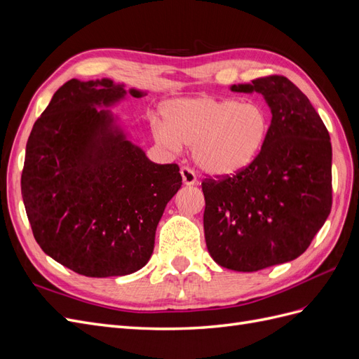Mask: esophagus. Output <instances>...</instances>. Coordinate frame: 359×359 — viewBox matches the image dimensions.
I'll list each match as a JSON object with an SVG mask.
<instances>
[{
    "instance_id": "esophagus-1",
    "label": "esophagus",
    "mask_w": 359,
    "mask_h": 359,
    "mask_svg": "<svg viewBox=\"0 0 359 359\" xmlns=\"http://www.w3.org/2000/svg\"><path fill=\"white\" fill-rule=\"evenodd\" d=\"M181 177H182V182L186 184V186H193V184H196V173H194V170L190 169L189 166L181 168Z\"/></svg>"
}]
</instances>
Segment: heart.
I'll list each match as a JSON object with an SVG mask.
<instances>
[{"mask_svg": "<svg viewBox=\"0 0 359 359\" xmlns=\"http://www.w3.org/2000/svg\"><path fill=\"white\" fill-rule=\"evenodd\" d=\"M165 122L153 121L154 137L163 148H193L196 165L214 177H232L247 169L262 149L269 121L256 103L196 97L170 102Z\"/></svg>", "mask_w": 359, "mask_h": 359, "instance_id": "b5f03b06", "label": "heart"}]
</instances>
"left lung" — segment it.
Returning a JSON list of instances; mask_svg holds the SVG:
<instances>
[{"label": "left lung", "instance_id": "left-lung-1", "mask_svg": "<svg viewBox=\"0 0 359 359\" xmlns=\"http://www.w3.org/2000/svg\"><path fill=\"white\" fill-rule=\"evenodd\" d=\"M232 91L262 94L273 119L252 165L202 181L203 231L217 264L253 273L301 256L328 219L332 148L307 95L285 76L257 78Z\"/></svg>", "mask_w": 359, "mask_h": 359}]
</instances>
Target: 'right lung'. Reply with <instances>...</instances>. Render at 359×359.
Wrapping results in <instances>:
<instances>
[{
    "label": "right lung",
    "mask_w": 359,
    "mask_h": 359,
    "mask_svg": "<svg viewBox=\"0 0 359 359\" xmlns=\"http://www.w3.org/2000/svg\"><path fill=\"white\" fill-rule=\"evenodd\" d=\"M124 95L111 79H72L27 142L20 187L32 235L46 255L86 277L145 266L163 211L182 184L178 165L148 160L109 112L95 109Z\"/></svg>",
    "instance_id": "obj_1"
}]
</instances>
